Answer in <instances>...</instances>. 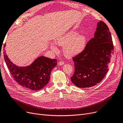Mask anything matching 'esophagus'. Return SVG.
Returning a JSON list of instances; mask_svg holds the SVG:
<instances>
[{"instance_id": "34e87169", "label": "esophagus", "mask_w": 123, "mask_h": 123, "mask_svg": "<svg viewBox=\"0 0 123 123\" xmlns=\"http://www.w3.org/2000/svg\"><path fill=\"white\" fill-rule=\"evenodd\" d=\"M64 64V62L63 61H60L59 62V63H58V64H59V65H63Z\"/></svg>"}]
</instances>
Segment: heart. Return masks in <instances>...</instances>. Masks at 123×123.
<instances>
[{
  "label": "heart",
  "instance_id": "1",
  "mask_svg": "<svg viewBox=\"0 0 123 123\" xmlns=\"http://www.w3.org/2000/svg\"><path fill=\"white\" fill-rule=\"evenodd\" d=\"M86 37L78 34L77 32L72 30L65 34L58 37L55 40L56 44L63 46V53L68 58H71L80 54L86 47ZM53 50L57 51V49L53 44L51 45Z\"/></svg>",
  "mask_w": 123,
  "mask_h": 123
}]
</instances>
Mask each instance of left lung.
Here are the masks:
<instances>
[{"label": "left lung", "mask_w": 123, "mask_h": 123, "mask_svg": "<svg viewBox=\"0 0 123 123\" xmlns=\"http://www.w3.org/2000/svg\"><path fill=\"white\" fill-rule=\"evenodd\" d=\"M114 53L112 36L107 24L100 21L94 37L87 43L83 52L74 57L75 71L71 78L79 88L96 85L104 78Z\"/></svg>", "instance_id": "1"}]
</instances>
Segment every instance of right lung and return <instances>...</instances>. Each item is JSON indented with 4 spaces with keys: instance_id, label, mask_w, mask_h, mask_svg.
Here are the masks:
<instances>
[{
    "instance_id": "1",
    "label": "right lung",
    "mask_w": 123,
    "mask_h": 123,
    "mask_svg": "<svg viewBox=\"0 0 123 123\" xmlns=\"http://www.w3.org/2000/svg\"><path fill=\"white\" fill-rule=\"evenodd\" d=\"M3 54L6 65L13 79L23 88L33 91L39 90L47 84L51 70L57 65L56 59L41 56L30 66L19 67L10 61L5 51Z\"/></svg>"
}]
</instances>
